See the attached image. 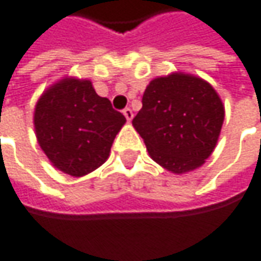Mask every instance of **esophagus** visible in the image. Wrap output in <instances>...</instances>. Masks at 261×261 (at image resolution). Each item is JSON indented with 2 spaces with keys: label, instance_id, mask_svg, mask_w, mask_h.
<instances>
[{
  "label": "esophagus",
  "instance_id": "esophagus-1",
  "mask_svg": "<svg viewBox=\"0 0 261 261\" xmlns=\"http://www.w3.org/2000/svg\"><path fill=\"white\" fill-rule=\"evenodd\" d=\"M122 114H124V117L127 118V121H131L133 120V117H134V114L131 111V108H124L122 110Z\"/></svg>",
  "mask_w": 261,
  "mask_h": 261
}]
</instances>
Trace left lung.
I'll return each instance as SVG.
<instances>
[{"label":"left lung","mask_w":261,"mask_h":261,"mask_svg":"<svg viewBox=\"0 0 261 261\" xmlns=\"http://www.w3.org/2000/svg\"><path fill=\"white\" fill-rule=\"evenodd\" d=\"M133 125L148 154L173 173L203 165L218 141L224 105L201 77L172 73L153 79L144 91Z\"/></svg>","instance_id":"obj_1"}]
</instances>
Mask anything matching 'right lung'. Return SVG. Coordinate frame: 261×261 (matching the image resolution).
Returning <instances> with one entry per match:
<instances>
[{
  "label": "right lung",
  "instance_id": "obj_1",
  "mask_svg": "<svg viewBox=\"0 0 261 261\" xmlns=\"http://www.w3.org/2000/svg\"><path fill=\"white\" fill-rule=\"evenodd\" d=\"M125 117L89 81L63 79L41 95L34 127L41 150L59 170L84 176L99 167Z\"/></svg>",
  "mask_w": 261,
  "mask_h": 261
}]
</instances>
